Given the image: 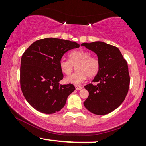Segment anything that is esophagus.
Segmentation results:
<instances>
[{
    "label": "esophagus",
    "instance_id": "obj_1",
    "mask_svg": "<svg viewBox=\"0 0 146 146\" xmlns=\"http://www.w3.org/2000/svg\"><path fill=\"white\" fill-rule=\"evenodd\" d=\"M82 88V86H80V85H75V89L76 90H81Z\"/></svg>",
    "mask_w": 146,
    "mask_h": 146
}]
</instances>
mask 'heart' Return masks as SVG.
<instances>
[{
    "label": "heart",
    "mask_w": 146,
    "mask_h": 146,
    "mask_svg": "<svg viewBox=\"0 0 146 146\" xmlns=\"http://www.w3.org/2000/svg\"><path fill=\"white\" fill-rule=\"evenodd\" d=\"M70 60L62 58L60 61V67L65 75H70L76 66L78 70L67 77L66 81L68 83L79 84L86 80V77L93 78L100 71V61L95 56H90L85 50H77L69 55Z\"/></svg>",
    "instance_id": "obj_1"
}]
</instances>
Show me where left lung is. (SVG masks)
<instances>
[{"label": "left lung", "instance_id": "8db88e82", "mask_svg": "<svg viewBox=\"0 0 146 146\" xmlns=\"http://www.w3.org/2000/svg\"><path fill=\"white\" fill-rule=\"evenodd\" d=\"M94 51L100 61V71L93 82L85 86L89 95L84 105L90 113L104 115L121 104L128 94L130 75L126 60L119 48L103 42L83 43Z\"/></svg>", "mask_w": 146, "mask_h": 146}]
</instances>
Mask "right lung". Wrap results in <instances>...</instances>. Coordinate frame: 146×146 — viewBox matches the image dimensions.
<instances>
[{
  "label": "right lung",
  "instance_id": "right-lung-1",
  "mask_svg": "<svg viewBox=\"0 0 146 146\" xmlns=\"http://www.w3.org/2000/svg\"><path fill=\"white\" fill-rule=\"evenodd\" d=\"M75 42L47 38L30 45L21 58V88L33 108L45 114L60 111L75 90L72 84L62 85L60 61L66 52L80 47Z\"/></svg>",
  "mask_w": 146,
  "mask_h": 146
}]
</instances>
